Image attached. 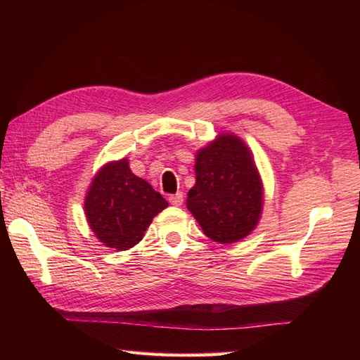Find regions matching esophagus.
I'll return each mask as SVG.
<instances>
[{
	"label": "esophagus",
	"mask_w": 360,
	"mask_h": 360,
	"mask_svg": "<svg viewBox=\"0 0 360 360\" xmlns=\"http://www.w3.org/2000/svg\"><path fill=\"white\" fill-rule=\"evenodd\" d=\"M168 201H170L172 205H176V207H179V205H182V202H184V195H182L181 192H178L176 195H172L170 198H168Z\"/></svg>",
	"instance_id": "1"
}]
</instances>
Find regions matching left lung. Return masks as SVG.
Here are the masks:
<instances>
[{"label": "left lung", "mask_w": 360, "mask_h": 360, "mask_svg": "<svg viewBox=\"0 0 360 360\" xmlns=\"http://www.w3.org/2000/svg\"><path fill=\"white\" fill-rule=\"evenodd\" d=\"M195 176L187 209L205 236L219 244L246 238L262 218L264 188L254 155L241 137L219 133L198 150Z\"/></svg>", "instance_id": "obj_1"}]
</instances>
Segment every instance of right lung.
Instances as JSON below:
<instances>
[{
    "label": "right lung",
    "mask_w": 360,
    "mask_h": 360,
    "mask_svg": "<svg viewBox=\"0 0 360 360\" xmlns=\"http://www.w3.org/2000/svg\"><path fill=\"white\" fill-rule=\"evenodd\" d=\"M167 207L162 195L131 172L127 158L98 168L85 196L88 226L103 246L116 250L134 248Z\"/></svg>",
    "instance_id": "add662e5"
}]
</instances>
